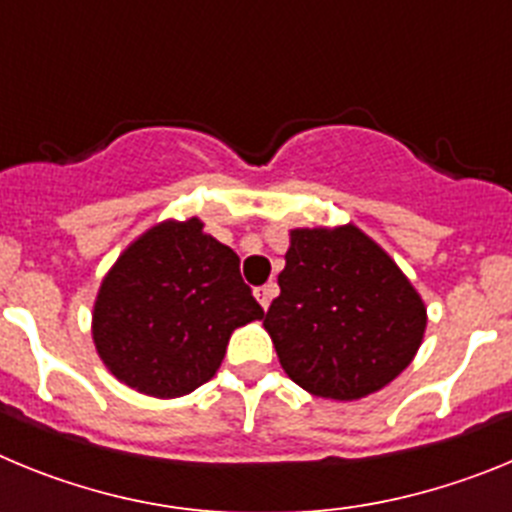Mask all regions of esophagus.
<instances>
[{
	"label": "esophagus",
	"instance_id": "1",
	"mask_svg": "<svg viewBox=\"0 0 512 512\" xmlns=\"http://www.w3.org/2000/svg\"><path fill=\"white\" fill-rule=\"evenodd\" d=\"M253 295H256L259 305L266 310V307L271 305V300L277 297V284L269 282V284H264V287H256V289H253Z\"/></svg>",
	"mask_w": 512,
	"mask_h": 512
}]
</instances>
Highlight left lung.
<instances>
[{
    "label": "left lung",
    "instance_id": "obj_1",
    "mask_svg": "<svg viewBox=\"0 0 512 512\" xmlns=\"http://www.w3.org/2000/svg\"><path fill=\"white\" fill-rule=\"evenodd\" d=\"M279 297L264 315L282 369L310 395L359 400L418 354L425 305L356 225L289 233Z\"/></svg>",
    "mask_w": 512,
    "mask_h": 512
}]
</instances>
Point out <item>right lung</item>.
<instances>
[{
    "mask_svg": "<svg viewBox=\"0 0 512 512\" xmlns=\"http://www.w3.org/2000/svg\"><path fill=\"white\" fill-rule=\"evenodd\" d=\"M261 318L241 259L192 217L166 220L122 251L99 287L92 336L120 382L182 397L215 377L233 330Z\"/></svg>",
    "mask_w": 512,
    "mask_h": 512,
    "instance_id": "add662e5",
    "label": "right lung"
}]
</instances>
